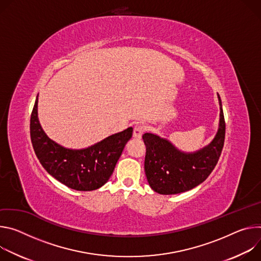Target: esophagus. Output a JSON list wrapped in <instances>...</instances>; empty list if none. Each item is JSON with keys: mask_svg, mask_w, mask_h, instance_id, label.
Masks as SVG:
<instances>
[{"mask_svg": "<svg viewBox=\"0 0 261 261\" xmlns=\"http://www.w3.org/2000/svg\"><path fill=\"white\" fill-rule=\"evenodd\" d=\"M144 126L143 125H136L134 127V133H133V137L136 139H141L143 134H144Z\"/></svg>", "mask_w": 261, "mask_h": 261, "instance_id": "obj_1", "label": "esophagus"}]
</instances>
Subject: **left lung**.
Returning a JSON list of instances; mask_svg holds the SVG:
<instances>
[{"instance_id": "1", "label": "left lung", "mask_w": 261, "mask_h": 261, "mask_svg": "<svg viewBox=\"0 0 261 261\" xmlns=\"http://www.w3.org/2000/svg\"><path fill=\"white\" fill-rule=\"evenodd\" d=\"M218 132L205 147L195 152H185L173 144L152 133L143 135L146 145L144 168L150 188L162 195L187 192L203 182L215 169L225 140V119L222 101Z\"/></svg>"}]
</instances>
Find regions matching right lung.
I'll use <instances>...</instances> for the list:
<instances>
[{
  "mask_svg": "<svg viewBox=\"0 0 261 261\" xmlns=\"http://www.w3.org/2000/svg\"><path fill=\"white\" fill-rule=\"evenodd\" d=\"M38 96L31 114L30 134L36 156L49 175L76 191H93L111 177L133 127L109 136L92 146L69 149L50 140L38 120Z\"/></svg>",
  "mask_w": 261,
  "mask_h": 261,
  "instance_id": "obj_1",
  "label": "right lung"
}]
</instances>
